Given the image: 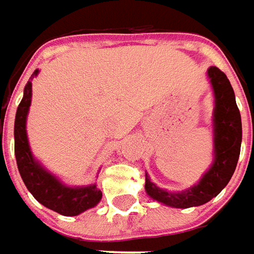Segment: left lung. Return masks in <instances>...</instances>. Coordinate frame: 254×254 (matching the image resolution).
<instances>
[{"label":"left lung","mask_w":254,"mask_h":254,"mask_svg":"<svg viewBox=\"0 0 254 254\" xmlns=\"http://www.w3.org/2000/svg\"><path fill=\"white\" fill-rule=\"evenodd\" d=\"M213 92L212 132L213 160L195 185L184 190H167L155 185L145 172V192L154 200L171 208L200 206L219 195L236 170L242 144V119L229 79L216 66L206 72Z\"/></svg>","instance_id":"1"}]
</instances>
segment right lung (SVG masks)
Returning a JSON list of instances; mask_svg holds the SVG:
<instances>
[{
  "label": "right lung",
  "mask_w": 254,
  "mask_h": 254,
  "mask_svg": "<svg viewBox=\"0 0 254 254\" xmlns=\"http://www.w3.org/2000/svg\"><path fill=\"white\" fill-rule=\"evenodd\" d=\"M39 70L36 69L31 80L36 77ZM28 82L24 89V97L16 109L14 126L15 158L21 178L25 187L34 195L39 203L48 209H52L64 216H76L84 210L94 208L102 200V190L96 184L72 187L64 184L49 170H46L41 161L32 154L28 134L26 120L32 100V82Z\"/></svg>",
  "instance_id": "1"
}]
</instances>
